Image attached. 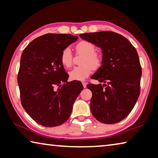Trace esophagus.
<instances>
[{"mask_svg": "<svg viewBox=\"0 0 158 158\" xmlns=\"http://www.w3.org/2000/svg\"><path fill=\"white\" fill-rule=\"evenodd\" d=\"M82 84H83V86L84 88H86V83L85 81H82Z\"/></svg>", "mask_w": 158, "mask_h": 158, "instance_id": "esophagus-1", "label": "esophagus"}]
</instances>
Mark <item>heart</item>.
I'll use <instances>...</instances> for the list:
<instances>
[{
    "label": "heart",
    "mask_w": 158,
    "mask_h": 158,
    "mask_svg": "<svg viewBox=\"0 0 158 158\" xmlns=\"http://www.w3.org/2000/svg\"><path fill=\"white\" fill-rule=\"evenodd\" d=\"M75 49L77 53L85 55L81 64L83 66L75 67L69 73V78L74 81H82L89 77L93 69H98L101 65L102 59L96 53V47L92 42L82 40L77 44ZM73 56L69 48L64 49L60 55V62L65 68H70L73 65Z\"/></svg>",
    "instance_id": "1"
}]
</instances>
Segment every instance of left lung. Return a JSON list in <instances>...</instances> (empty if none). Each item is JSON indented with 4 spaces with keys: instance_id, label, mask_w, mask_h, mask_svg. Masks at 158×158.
I'll return each mask as SVG.
<instances>
[{
    "instance_id": "left-lung-1",
    "label": "left lung",
    "mask_w": 158,
    "mask_h": 158,
    "mask_svg": "<svg viewBox=\"0 0 158 158\" xmlns=\"http://www.w3.org/2000/svg\"><path fill=\"white\" fill-rule=\"evenodd\" d=\"M79 37L102 50V65L91 78L106 84L87 85L93 93V116L103 123H118L130 113L139 96L141 68L137 52L127 39L112 31Z\"/></svg>"
}]
</instances>
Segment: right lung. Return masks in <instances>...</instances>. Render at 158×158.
<instances>
[{
    "instance_id": "obj_1",
    "label": "right lung",
    "mask_w": 158,
    "mask_h": 158,
    "mask_svg": "<svg viewBox=\"0 0 158 158\" xmlns=\"http://www.w3.org/2000/svg\"><path fill=\"white\" fill-rule=\"evenodd\" d=\"M77 39L70 34L47 33L33 40L21 54L17 77L21 105L43 126L65 123L84 89L79 81H68L60 62L62 51Z\"/></svg>"
}]
</instances>
